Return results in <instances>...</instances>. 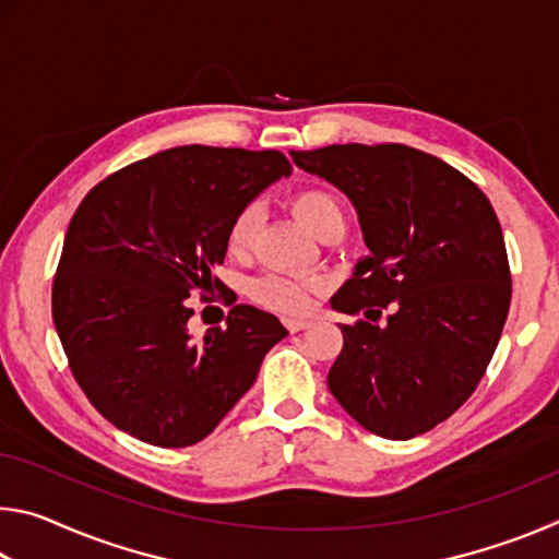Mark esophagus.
<instances>
[{"instance_id":"34e87169","label":"esophagus","mask_w":559,"mask_h":559,"mask_svg":"<svg viewBox=\"0 0 559 559\" xmlns=\"http://www.w3.org/2000/svg\"><path fill=\"white\" fill-rule=\"evenodd\" d=\"M283 325H286L290 333H298V330H306L310 328V320H302V318H283Z\"/></svg>"}]
</instances>
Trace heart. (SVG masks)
I'll return each mask as SVG.
<instances>
[{"label":"heart","instance_id":"obj_1","mask_svg":"<svg viewBox=\"0 0 559 559\" xmlns=\"http://www.w3.org/2000/svg\"><path fill=\"white\" fill-rule=\"evenodd\" d=\"M293 212L298 219L308 226L316 236H323L333 226H345V212L337 197L328 189L310 187L300 189L293 197ZM259 222V206L243 204L226 229V251L231 259H241L251 251L253 234H257ZM325 281L320 276H306V278H290L281 276V273H266L257 281H251L249 298L259 306L276 310L283 316H302L316 306V298L323 293Z\"/></svg>","mask_w":559,"mask_h":559}]
</instances>
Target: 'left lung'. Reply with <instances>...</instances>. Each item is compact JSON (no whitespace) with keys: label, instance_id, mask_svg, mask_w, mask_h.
I'll list each match as a JSON object with an SVG mask.
<instances>
[{"label":"left lung","instance_id":"left-lung-1","mask_svg":"<svg viewBox=\"0 0 559 559\" xmlns=\"http://www.w3.org/2000/svg\"><path fill=\"white\" fill-rule=\"evenodd\" d=\"M290 157L343 189L370 249L330 298L367 318L340 325L330 392L377 437H419L476 392L503 333L513 288L493 206L456 167L409 145L347 143Z\"/></svg>","mask_w":559,"mask_h":559}]
</instances>
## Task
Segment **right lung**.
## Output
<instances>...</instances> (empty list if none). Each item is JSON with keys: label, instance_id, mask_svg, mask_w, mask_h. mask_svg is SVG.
<instances>
[{"label": "right lung", "instance_id": "right-lung-1", "mask_svg": "<svg viewBox=\"0 0 559 559\" xmlns=\"http://www.w3.org/2000/svg\"><path fill=\"white\" fill-rule=\"evenodd\" d=\"M278 150L182 145L108 175L75 210L51 288L75 382L120 431L182 449L216 429L253 384L281 320L234 306L226 328L187 330L189 296L231 293L214 276L234 214L290 175Z\"/></svg>", "mask_w": 559, "mask_h": 559}]
</instances>
